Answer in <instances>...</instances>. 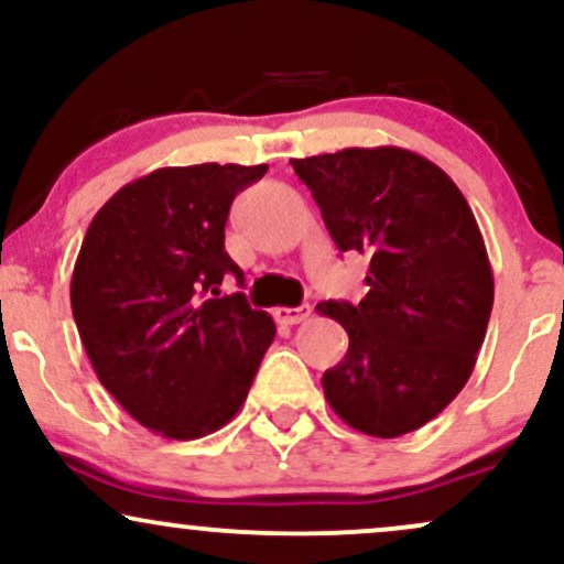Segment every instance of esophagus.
I'll use <instances>...</instances> for the list:
<instances>
[{"label": "esophagus", "mask_w": 564, "mask_h": 564, "mask_svg": "<svg viewBox=\"0 0 564 564\" xmlns=\"http://www.w3.org/2000/svg\"><path fill=\"white\" fill-rule=\"evenodd\" d=\"M273 318L281 326H296V323L310 318V304H302V307H275Z\"/></svg>", "instance_id": "obj_1"}]
</instances>
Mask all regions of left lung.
Segmentation results:
<instances>
[{
	"label": "left lung",
	"mask_w": 564,
	"mask_h": 564,
	"mask_svg": "<svg viewBox=\"0 0 564 564\" xmlns=\"http://www.w3.org/2000/svg\"><path fill=\"white\" fill-rule=\"evenodd\" d=\"M339 251L366 254L368 294L323 302L349 336L323 392L341 422L400 437L464 390L494 310L482 232L456 183L405 148L291 159Z\"/></svg>",
	"instance_id": "8db88e82"
}]
</instances>
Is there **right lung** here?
<instances>
[{"label": "right lung", "mask_w": 564, "mask_h": 564, "mask_svg": "<svg viewBox=\"0 0 564 564\" xmlns=\"http://www.w3.org/2000/svg\"><path fill=\"white\" fill-rule=\"evenodd\" d=\"M268 164L164 166L102 204L70 278V310L97 379L134 422L170 440L225 426L243 405L275 323L225 251L232 198Z\"/></svg>", "instance_id": "add662e5"}]
</instances>
